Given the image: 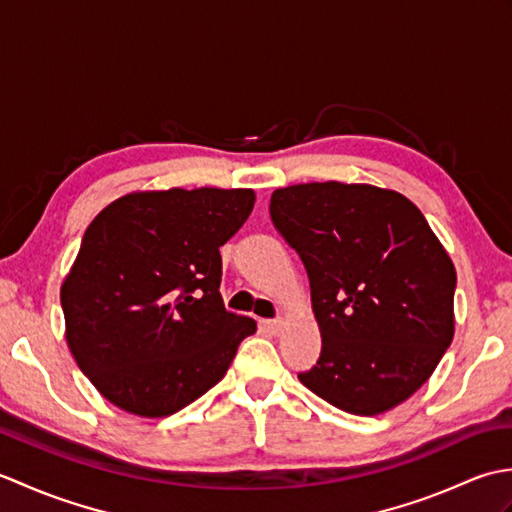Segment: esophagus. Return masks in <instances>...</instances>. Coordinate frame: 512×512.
<instances>
[{
  "instance_id": "esophagus-1",
  "label": "esophagus",
  "mask_w": 512,
  "mask_h": 512,
  "mask_svg": "<svg viewBox=\"0 0 512 512\" xmlns=\"http://www.w3.org/2000/svg\"><path fill=\"white\" fill-rule=\"evenodd\" d=\"M264 325L273 334H279L281 328H284V319H268V321H264Z\"/></svg>"
}]
</instances>
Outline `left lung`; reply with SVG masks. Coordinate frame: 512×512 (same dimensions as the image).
I'll use <instances>...</instances> for the list:
<instances>
[{"label":"left lung","mask_w":512,"mask_h":512,"mask_svg":"<svg viewBox=\"0 0 512 512\" xmlns=\"http://www.w3.org/2000/svg\"><path fill=\"white\" fill-rule=\"evenodd\" d=\"M270 217L308 270L321 330L299 380L356 416H376L427 383L453 341L455 268L413 202L372 184L277 189Z\"/></svg>","instance_id":"obj_1"}]
</instances>
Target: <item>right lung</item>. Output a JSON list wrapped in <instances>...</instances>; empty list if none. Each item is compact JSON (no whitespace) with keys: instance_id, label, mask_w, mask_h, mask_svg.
I'll use <instances>...</instances> for the list:
<instances>
[{"instance_id":"obj_1","label":"right lung","mask_w":512,"mask_h":512,"mask_svg":"<svg viewBox=\"0 0 512 512\" xmlns=\"http://www.w3.org/2000/svg\"><path fill=\"white\" fill-rule=\"evenodd\" d=\"M253 204L250 189L143 191L94 217L61 308L76 365L112 405L171 416L224 378L257 325L224 308L220 248Z\"/></svg>"}]
</instances>
